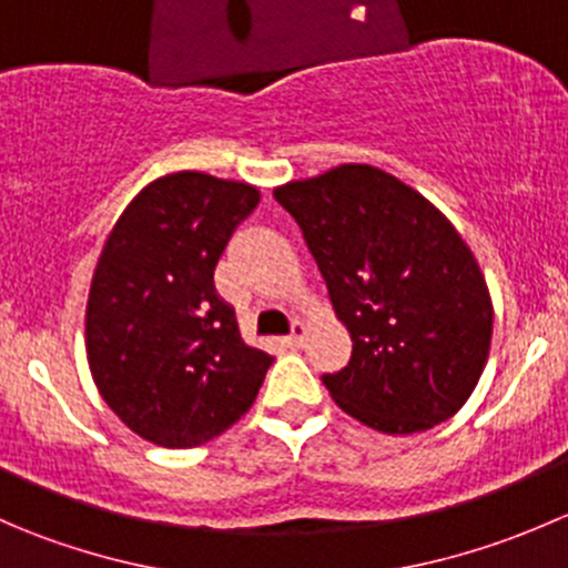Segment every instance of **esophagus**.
<instances>
[{
	"label": "esophagus",
	"mask_w": 568,
	"mask_h": 568,
	"mask_svg": "<svg viewBox=\"0 0 568 568\" xmlns=\"http://www.w3.org/2000/svg\"><path fill=\"white\" fill-rule=\"evenodd\" d=\"M307 337V324L305 321H294V329H291V335L285 337V343H288L291 348H300L302 343H305Z\"/></svg>",
	"instance_id": "obj_1"
}]
</instances>
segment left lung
<instances>
[{
  "instance_id": "left-lung-1",
  "label": "left lung",
  "mask_w": 568,
  "mask_h": 568,
  "mask_svg": "<svg viewBox=\"0 0 568 568\" xmlns=\"http://www.w3.org/2000/svg\"><path fill=\"white\" fill-rule=\"evenodd\" d=\"M302 227L352 335V359L321 376L335 404L382 434L428 432L467 404L491 346L489 285L448 216L371 164L274 186Z\"/></svg>"
}]
</instances>
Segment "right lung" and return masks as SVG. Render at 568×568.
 <instances>
[{
	"mask_svg": "<svg viewBox=\"0 0 568 568\" xmlns=\"http://www.w3.org/2000/svg\"><path fill=\"white\" fill-rule=\"evenodd\" d=\"M257 186L170 173L136 192L90 280L84 346L109 409L145 443L197 448L242 420L268 357L242 341L214 268Z\"/></svg>",
	"mask_w": 568,
	"mask_h": 568,
	"instance_id": "add662e5",
	"label": "right lung"
}]
</instances>
